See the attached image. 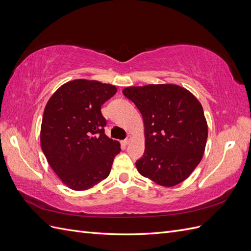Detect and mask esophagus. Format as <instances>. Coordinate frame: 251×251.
Returning a JSON list of instances; mask_svg holds the SVG:
<instances>
[{
	"instance_id": "obj_1",
	"label": "esophagus",
	"mask_w": 251,
	"mask_h": 251,
	"mask_svg": "<svg viewBox=\"0 0 251 251\" xmlns=\"http://www.w3.org/2000/svg\"><path fill=\"white\" fill-rule=\"evenodd\" d=\"M131 140H132V137H131V136H127V137H126L123 142H124L125 146H126V144H128V143L131 142Z\"/></svg>"
}]
</instances>
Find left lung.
Listing matches in <instances>:
<instances>
[{
  "instance_id": "8db88e82",
  "label": "left lung",
  "mask_w": 251,
  "mask_h": 251,
  "mask_svg": "<svg viewBox=\"0 0 251 251\" xmlns=\"http://www.w3.org/2000/svg\"><path fill=\"white\" fill-rule=\"evenodd\" d=\"M124 95L140 111L146 149L136 161L140 175L162 186L184 181L201 161L207 123L201 103L177 85L128 87Z\"/></svg>"
}]
</instances>
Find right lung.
<instances>
[{
    "instance_id": "add662e5",
    "label": "right lung",
    "mask_w": 251,
    "mask_h": 251,
    "mask_svg": "<svg viewBox=\"0 0 251 251\" xmlns=\"http://www.w3.org/2000/svg\"><path fill=\"white\" fill-rule=\"evenodd\" d=\"M115 86L75 79L51 96L44 111L41 147L52 170L74 191H85L105 179L118 141L104 134L101 105L115 95Z\"/></svg>"
}]
</instances>
